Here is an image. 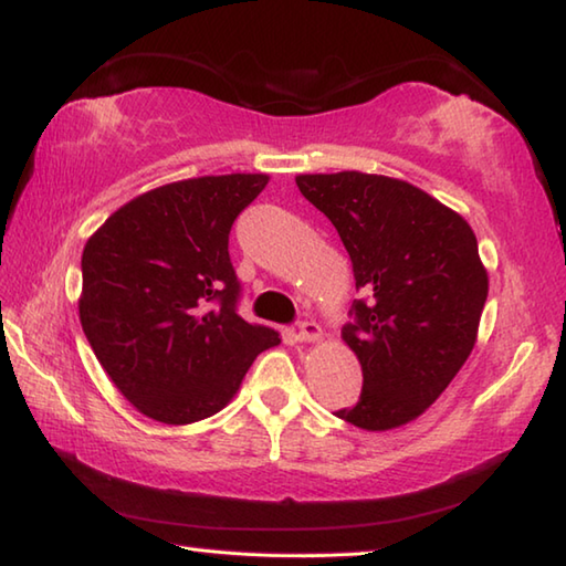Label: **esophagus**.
Instances as JSON below:
<instances>
[{"label": "esophagus", "instance_id": "1", "mask_svg": "<svg viewBox=\"0 0 566 566\" xmlns=\"http://www.w3.org/2000/svg\"><path fill=\"white\" fill-rule=\"evenodd\" d=\"M296 336H300V342H318L322 338V326L306 318V322H300V326H296Z\"/></svg>", "mask_w": 566, "mask_h": 566}]
</instances>
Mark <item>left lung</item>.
Here are the masks:
<instances>
[{"mask_svg":"<svg viewBox=\"0 0 566 566\" xmlns=\"http://www.w3.org/2000/svg\"><path fill=\"white\" fill-rule=\"evenodd\" d=\"M296 185L332 220L364 292L342 328L364 388L334 416L364 430L403 426L443 394L475 346L488 300L475 232L403 180L344 170Z\"/></svg>","mask_w":566,"mask_h":566,"instance_id":"8db88e82","label":"left lung"}]
</instances>
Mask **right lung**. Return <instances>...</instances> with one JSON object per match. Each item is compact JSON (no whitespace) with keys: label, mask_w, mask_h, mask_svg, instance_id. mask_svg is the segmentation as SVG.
<instances>
[{"label":"right lung","mask_w":566,"mask_h":566,"mask_svg":"<svg viewBox=\"0 0 566 566\" xmlns=\"http://www.w3.org/2000/svg\"><path fill=\"white\" fill-rule=\"evenodd\" d=\"M266 176H205L123 205L86 242L78 316L111 381L168 426L210 418L238 394L274 328L238 314L230 230Z\"/></svg>","instance_id":"1"}]
</instances>
